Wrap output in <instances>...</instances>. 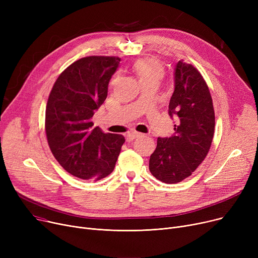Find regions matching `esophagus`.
<instances>
[{
  "label": "esophagus",
  "instance_id": "esophagus-1",
  "mask_svg": "<svg viewBox=\"0 0 258 258\" xmlns=\"http://www.w3.org/2000/svg\"><path fill=\"white\" fill-rule=\"evenodd\" d=\"M141 136V134L138 133V132H132V133H128L126 136H125V140L126 142H132L134 141L135 139H137Z\"/></svg>",
  "mask_w": 258,
  "mask_h": 258
}]
</instances>
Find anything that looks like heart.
Returning a JSON list of instances; mask_svg holds the SVG:
<instances>
[{
    "label": "heart",
    "mask_w": 258,
    "mask_h": 258,
    "mask_svg": "<svg viewBox=\"0 0 258 258\" xmlns=\"http://www.w3.org/2000/svg\"><path fill=\"white\" fill-rule=\"evenodd\" d=\"M132 70L137 76L140 85L148 83L159 84L165 73L163 63L155 57H143L137 59L133 63Z\"/></svg>",
    "instance_id": "heart-1"
}]
</instances>
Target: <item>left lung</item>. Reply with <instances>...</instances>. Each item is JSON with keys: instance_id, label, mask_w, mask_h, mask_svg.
I'll return each instance as SVG.
<instances>
[{"instance_id": "left-lung-1", "label": "left lung", "mask_w": 258, "mask_h": 258, "mask_svg": "<svg viewBox=\"0 0 258 258\" xmlns=\"http://www.w3.org/2000/svg\"><path fill=\"white\" fill-rule=\"evenodd\" d=\"M168 113L177 118L174 134L158 138L151 155L150 171L156 179L175 184L190 177L210 150L215 116L204 77L190 63L180 60L174 70V91Z\"/></svg>"}]
</instances>
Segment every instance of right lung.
<instances>
[{"label":"right lung","mask_w":258,"mask_h":258,"mask_svg":"<svg viewBox=\"0 0 258 258\" xmlns=\"http://www.w3.org/2000/svg\"><path fill=\"white\" fill-rule=\"evenodd\" d=\"M117 56H87L64 69L50 92L45 131L50 150L60 166L83 180H100L116 165L122 135L102 133L92 117L107 96L118 68Z\"/></svg>","instance_id":"add662e5"}]
</instances>
